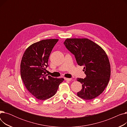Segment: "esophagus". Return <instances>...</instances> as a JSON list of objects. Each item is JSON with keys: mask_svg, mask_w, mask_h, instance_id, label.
I'll return each mask as SVG.
<instances>
[{"mask_svg": "<svg viewBox=\"0 0 127 127\" xmlns=\"http://www.w3.org/2000/svg\"><path fill=\"white\" fill-rule=\"evenodd\" d=\"M65 80L67 81H70L71 80V78H65Z\"/></svg>", "mask_w": 127, "mask_h": 127, "instance_id": "esophagus-1", "label": "esophagus"}]
</instances>
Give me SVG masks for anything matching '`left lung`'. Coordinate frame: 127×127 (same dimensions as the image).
<instances>
[{
    "label": "left lung",
    "instance_id": "8db88e82",
    "mask_svg": "<svg viewBox=\"0 0 127 127\" xmlns=\"http://www.w3.org/2000/svg\"><path fill=\"white\" fill-rule=\"evenodd\" d=\"M64 45L75 56L77 64L84 66L86 77L78 78L82 84L77 95L91 100L100 95L107 86L111 75L110 64L103 49L88 38H67Z\"/></svg>",
    "mask_w": 127,
    "mask_h": 127
}]
</instances>
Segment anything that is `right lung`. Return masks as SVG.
I'll list each match as a JSON object with an SVG mask.
<instances>
[{
    "mask_svg": "<svg viewBox=\"0 0 127 127\" xmlns=\"http://www.w3.org/2000/svg\"><path fill=\"white\" fill-rule=\"evenodd\" d=\"M58 39H47L30 45L25 51L21 63V75L26 89L39 100L54 96L64 80L46 74L48 59Z\"/></svg>",
    "mask_w": 127,
    "mask_h": 127,
    "instance_id": "obj_1",
    "label": "right lung"
}]
</instances>
